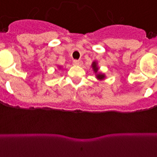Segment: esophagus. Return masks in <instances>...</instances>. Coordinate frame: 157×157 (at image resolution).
I'll return each instance as SVG.
<instances>
[{
  "label": "esophagus",
  "instance_id": "obj_1",
  "mask_svg": "<svg viewBox=\"0 0 157 157\" xmlns=\"http://www.w3.org/2000/svg\"><path fill=\"white\" fill-rule=\"evenodd\" d=\"M73 64L75 65V66H81V65L82 64V62L79 60H74Z\"/></svg>",
  "mask_w": 157,
  "mask_h": 157
}]
</instances>
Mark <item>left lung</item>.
I'll use <instances>...</instances> for the list:
<instances>
[{"instance_id":"8db88e82","label":"left lung","mask_w":157,"mask_h":157,"mask_svg":"<svg viewBox=\"0 0 157 157\" xmlns=\"http://www.w3.org/2000/svg\"><path fill=\"white\" fill-rule=\"evenodd\" d=\"M91 67H92V70L94 71V75H95V78H96L97 79L99 80V81H103V80H104L106 78L105 74L99 71V67L98 66V63H97L96 61L93 62L92 64H91Z\"/></svg>"}]
</instances>
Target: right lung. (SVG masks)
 Wrapping results in <instances>:
<instances>
[{"mask_svg":"<svg viewBox=\"0 0 157 157\" xmlns=\"http://www.w3.org/2000/svg\"><path fill=\"white\" fill-rule=\"evenodd\" d=\"M61 67H58V68H59V69H61Z\"/></svg>","mask_w":157,"mask_h":157,"instance_id":"right-lung-1","label":"right lung"}]
</instances>
